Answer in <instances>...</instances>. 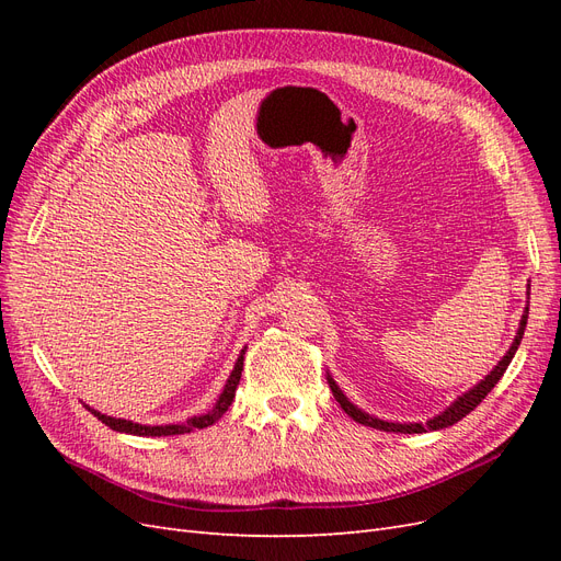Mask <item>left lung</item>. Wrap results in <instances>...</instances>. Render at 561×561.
Here are the masks:
<instances>
[{
	"label": "left lung",
	"instance_id": "1",
	"mask_svg": "<svg viewBox=\"0 0 561 561\" xmlns=\"http://www.w3.org/2000/svg\"><path fill=\"white\" fill-rule=\"evenodd\" d=\"M529 290H531V287H529ZM529 290H526V295H531ZM526 299H529V297H526ZM526 318H529V304H526V307H524V313H522V320H519L517 334H515V339H513L511 348H507L503 358L499 360V365H496L494 369H491L489 375H486L480 383H474L470 390H466L463 396H458V398L447 407L445 412L435 414V416H433V419H428L426 423H398V421H383V419H377V416H371V414L363 412L358 404H353V402L344 396V390L336 386V381L332 379V375L328 371V383H330V388H332V396H334V400H336L339 404H342V410H344L353 421H358V423H363V426H369V428H379V431H386V433H428V431H443V428H449V426H454L456 421H461L466 414H470V412L474 410V407H478V404L486 398L489 390L499 383V379L503 377V371L507 369V365H511V360L515 358L517 346H519L522 336H524Z\"/></svg>",
	"mask_w": 561,
	"mask_h": 561
}]
</instances>
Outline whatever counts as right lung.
<instances>
[{
  "label": "right lung",
  "instance_id": "obj_1",
  "mask_svg": "<svg viewBox=\"0 0 561 561\" xmlns=\"http://www.w3.org/2000/svg\"><path fill=\"white\" fill-rule=\"evenodd\" d=\"M248 348V346H245ZM245 348L241 351L239 360H236L231 375L222 388V393H219L217 402L213 404V410L206 412V414H198V416H190L182 423H165V426H145V423H135V421H126V419H116V416H107L103 412L93 410V407H89L91 414H95L100 421L105 423V426H110L112 431L116 433H128V435H151V437H165V435H184V433H192L196 428H208L213 426V423L217 419H222V414L229 410V404L233 402V396H236V388H239V381H241V371H243V355H245Z\"/></svg>",
  "mask_w": 561,
  "mask_h": 561
}]
</instances>
